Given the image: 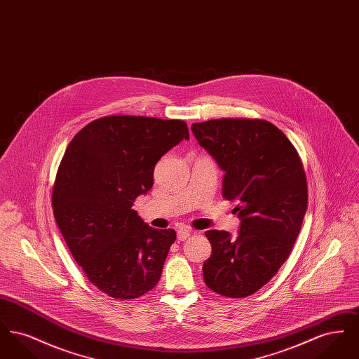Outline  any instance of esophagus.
Segmentation results:
<instances>
[{
	"instance_id": "esophagus-1",
	"label": "esophagus",
	"mask_w": 359,
	"mask_h": 359,
	"mask_svg": "<svg viewBox=\"0 0 359 359\" xmlns=\"http://www.w3.org/2000/svg\"><path fill=\"white\" fill-rule=\"evenodd\" d=\"M191 234H192V230H191V229H188V227H180V229L177 230V239H179V241H186Z\"/></svg>"
}]
</instances>
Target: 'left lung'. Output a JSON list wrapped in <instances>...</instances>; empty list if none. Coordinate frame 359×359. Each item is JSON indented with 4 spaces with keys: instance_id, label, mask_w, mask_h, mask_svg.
<instances>
[{
    "instance_id": "8db88e82",
    "label": "left lung",
    "mask_w": 359,
    "mask_h": 359,
    "mask_svg": "<svg viewBox=\"0 0 359 359\" xmlns=\"http://www.w3.org/2000/svg\"><path fill=\"white\" fill-rule=\"evenodd\" d=\"M191 130L226 172L222 196L241 218L236 241L224 230L205 231L212 248L205 285L224 297L250 296L273 278L300 233L308 205L302 158L269 121L221 118Z\"/></svg>"
}]
</instances>
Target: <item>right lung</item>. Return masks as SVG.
<instances>
[{"instance_id": "add662e5", "label": "right lung", "mask_w": 359, "mask_h": 359, "mask_svg": "<svg viewBox=\"0 0 359 359\" xmlns=\"http://www.w3.org/2000/svg\"><path fill=\"white\" fill-rule=\"evenodd\" d=\"M188 138L184 121L107 116L69 141L52 210L71 255L107 296L137 299L158 283L176 231L151 227L132 205L154 186L161 156Z\"/></svg>"}]
</instances>
